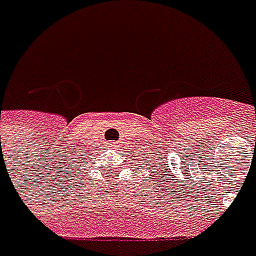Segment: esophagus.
<instances>
[{
  "mask_svg": "<svg viewBox=\"0 0 256 256\" xmlns=\"http://www.w3.org/2000/svg\"><path fill=\"white\" fill-rule=\"evenodd\" d=\"M108 145H110V148H112V150H118V146H120V144L116 142V141H111Z\"/></svg>",
  "mask_w": 256,
  "mask_h": 256,
  "instance_id": "obj_1",
  "label": "esophagus"
}]
</instances>
